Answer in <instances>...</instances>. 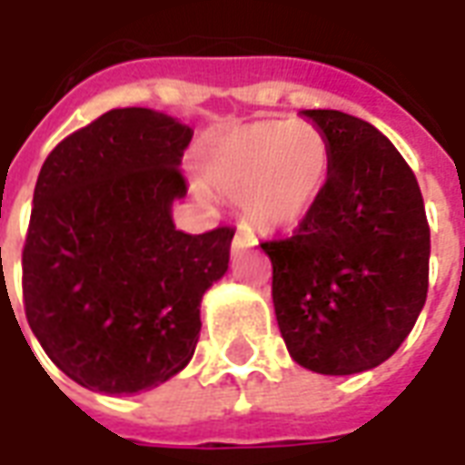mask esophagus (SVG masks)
I'll return each mask as SVG.
<instances>
[{"mask_svg": "<svg viewBox=\"0 0 465 465\" xmlns=\"http://www.w3.org/2000/svg\"><path fill=\"white\" fill-rule=\"evenodd\" d=\"M252 243H253V236H252V233L236 232V233H233L232 252H233V253H239V252H242V249H246V246H252Z\"/></svg>", "mask_w": 465, "mask_h": 465, "instance_id": "obj_1", "label": "esophagus"}]
</instances>
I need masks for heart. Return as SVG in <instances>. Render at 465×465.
<instances>
[{"instance_id": "1", "label": "heart", "mask_w": 465, "mask_h": 465, "mask_svg": "<svg viewBox=\"0 0 465 465\" xmlns=\"http://www.w3.org/2000/svg\"><path fill=\"white\" fill-rule=\"evenodd\" d=\"M331 172L329 136L316 124L293 119L236 126L202 156L203 182L239 199L246 223L263 233L299 229L322 202Z\"/></svg>"}]
</instances>
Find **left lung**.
Instances as JSON below:
<instances>
[{"instance_id": "left-lung-1", "label": "left lung", "mask_w": 465, "mask_h": 465, "mask_svg": "<svg viewBox=\"0 0 465 465\" xmlns=\"http://www.w3.org/2000/svg\"><path fill=\"white\" fill-rule=\"evenodd\" d=\"M333 149L322 202L289 239L263 242L286 349L303 369L361 373L396 353L429 292L430 232L399 149L359 116L302 112Z\"/></svg>"}]
</instances>
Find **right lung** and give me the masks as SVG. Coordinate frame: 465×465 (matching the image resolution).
Segmentation results:
<instances>
[{
    "instance_id": "right-lung-1",
    "label": "right lung",
    "mask_w": 465,
    "mask_h": 465,
    "mask_svg": "<svg viewBox=\"0 0 465 465\" xmlns=\"http://www.w3.org/2000/svg\"><path fill=\"white\" fill-rule=\"evenodd\" d=\"M192 129L112 109L46 156L22 252L26 322L79 386L136 393L192 361L203 292L229 269L233 229L183 233L179 172Z\"/></svg>"
}]
</instances>
